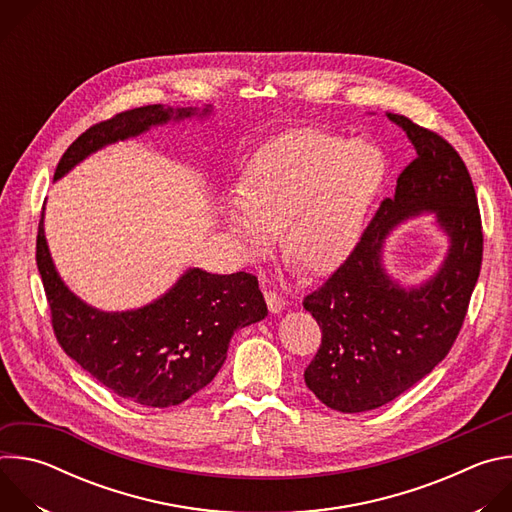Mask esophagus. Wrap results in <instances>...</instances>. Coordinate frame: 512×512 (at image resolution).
Listing matches in <instances>:
<instances>
[{
  "mask_svg": "<svg viewBox=\"0 0 512 512\" xmlns=\"http://www.w3.org/2000/svg\"><path fill=\"white\" fill-rule=\"evenodd\" d=\"M265 300H267V308H269L271 314H281L285 310V306H287L285 298L281 294H277V291H273V289L265 291Z\"/></svg>",
  "mask_w": 512,
  "mask_h": 512,
  "instance_id": "34e87169",
  "label": "esophagus"
}]
</instances>
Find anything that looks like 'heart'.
<instances>
[{
  "label": "heart",
  "instance_id": "obj_1",
  "mask_svg": "<svg viewBox=\"0 0 512 512\" xmlns=\"http://www.w3.org/2000/svg\"><path fill=\"white\" fill-rule=\"evenodd\" d=\"M383 178L377 145L318 127L291 129L249 160L221 223L245 257L263 255L281 231L291 265L326 273L356 245Z\"/></svg>",
  "mask_w": 512,
  "mask_h": 512
}]
</instances>
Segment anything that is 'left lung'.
I'll return each instance as SVG.
<instances>
[{
    "label": "left lung",
    "instance_id": "8db88e82",
    "mask_svg": "<svg viewBox=\"0 0 512 512\" xmlns=\"http://www.w3.org/2000/svg\"><path fill=\"white\" fill-rule=\"evenodd\" d=\"M415 160L399 174L346 261L304 298L322 344L304 371L308 389L330 409H377L429 375L454 346L482 265V218L470 172L440 133L387 113ZM433 209L451 237L445 265L421 288L403 290L380 263L382 241L407 215Z\"/></svg>",
    "mask_w": 512,
    "mask_h": 512
}]
</instances>
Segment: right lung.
Wrapping results in <instances>:
<instances>
[{
	"instance_id": "obj_1",
	"label": "right lung",
	"mask_w": 512,
	"mask_h": 512,
	"mask_svg": "<svg viewBox=\"0 0 512 512\" xmlns=\"http://www.w3.org/2000/svg\"><path fill=\"white\" fill-rule=\"evenodd\" d=\"M196 109L145 105L91 125L62 154L54 180L107 143L152 125L184 119ZM208 113V109H204ZM38 223L36 263L60 348L115 395L145 407H172L206 387L227 358L239 328L267 316L255 275L186 271L168 294L131 312H99L83 304L58 277Z\"/></svg>"
}]
</instances>
